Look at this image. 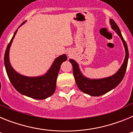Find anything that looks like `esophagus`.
I'll return each instance as SVG.
<instances>
[{"instance_id":"34e87169","label":"esophagus","mask_w":133,"mask_h":133,"mask_svg":"<svg viewBox=\"0 0 133 133\" xmlns=\"http://www.w3.org/2000/svg\"><path fill=\"white\" fill-rule=\"evenodd\" d=\"M67 54H68V55H69V56H71V52H70V51H69V52H67Z\"/></svg>"}]
</instances>
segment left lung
<instances>
[{
  "mask_svg": "<svg viewBox=\"0 0 133 133\" xmlns=\"http://www.w3.org/2000/svg\"><path fill=\"white\" fill-rule=\"evenodd\" d=\"M109 22L112 30H115V32L119 36L121 39L122 40L125 50V57H124V62L116 73L106 78L91 79L83 75L80 70L79 65L76 61H74L73 59L69 60L70 63L72 64L74 77L78 89L82 92L93 97L101 96L110 91L115 87H117L124 78V74L126 72L127 67L128 59H129V50H128L127 44L122 36L121 32L119 28L115 23V21L112 19H110Z\"/></svg>",
  "mask_w": 133,
  "mask_h": 133,
  "instance_id": "1",
  "label": "left lung"
}]
</instances>
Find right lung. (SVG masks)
Wrapping results in <instances>:
<instances>
[{
	"mask_svg": "<svg viewBox=\"0 0 133 133\" xmlns=\"http://www.w3.org/2000/svg\"><path fill=\"white\" fill-rule=\"evenodd\" d=\"M17 30L14 33L12 38L7 46L4 54V63L8 77L15 89L22 95L37 100L47 98L55 92L56 89V78L59 72L61 65L67 59L66 55L64 54L55 58L50 69L42 76L26 77L21 75L12 68L9 60L10 46Z\"/></svg>",
	"mask_w": 133,
	"mask_h": 133,
	"instance_id": "right-lung-1",
	"label": "right lung"
}]
</instances>
